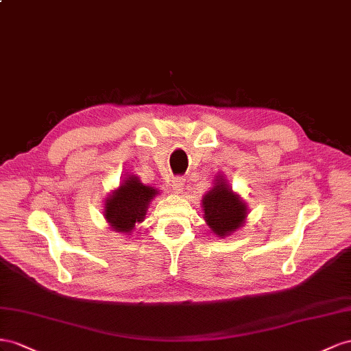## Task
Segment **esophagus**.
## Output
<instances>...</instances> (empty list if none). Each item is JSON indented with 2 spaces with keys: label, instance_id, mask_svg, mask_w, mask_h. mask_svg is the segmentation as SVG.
<instances>
[{
  "label": "esophagus",
  "instance_id": "obj_1",
  "mask_svg": "<svg viewBox=\"0 0 351 351\" xmlns=\"http://www.w3.org/2000/svg\"><path fill=\"white\" fill-rule=\"evenodd\" d=\"M184 178L182 176H175L172 178V188L175 189L176 194H182L184 193Z\"/></svg>",
  "mask_w": 351,
  "mask_h": 351
}]
</instances>
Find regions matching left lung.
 Returning <instances> with one entry per match:
<instances>
[{"label":"left lung","instance_id":"left-lung-1","mask_svg":"<svg viewBox=\"0 0 351 351\" xmlns=\"http://www.w3.org/2000/svg\"><path fill=\"white\" fill-rule=\"evenodd\" d=\"M204 217L207 225L219 237H225L243 225L247 208L235 195L223 179H219L216 186L203 198Z\"/></svg>","mask_w":351,"mask_h":351}]
</instances>
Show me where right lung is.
<instances>
[{
    "mask_svg": "<svg viewBox=\"0 0 351 351\" xmlns=\"http://www.w3.org/2000/svg\"><path fill=\"white\" fill-rule=\"evenodd\" d=\"M157 189L139 182L134 175L128 176L117 191L106 199L104 216L117 232H131L136 222H143L148 203Z\"/></svg>",
    "mask_w": 351,
    "mask_h": 351,
    "instance_id": "right-lung-1",
    "label": "right lung"
}]
</instances>
